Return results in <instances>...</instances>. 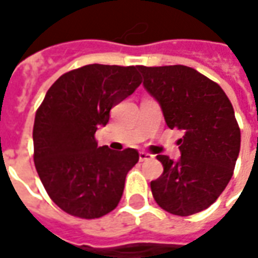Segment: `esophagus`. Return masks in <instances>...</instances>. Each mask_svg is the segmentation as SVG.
I'll use <instances>...</instances> for the list:
<instances>
[{
	"label": "esophagus",
	"instance_id": "34e87169",
	"mask_svg": "<svg viewBox=\"0 0 258 258\" xmlns=\"http://www.w3.org/2000/svg\"><path fill=\"white\" fill-rule=\"evenodd\" d=\"M153 159V155L148 153V152H141L140 153V160L141 162H145V160H151Z\"/></svg>",
	"mask_w": 258,
	"mask_h": 258
}]
</instances>
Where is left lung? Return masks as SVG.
Wrapping results in <instances>:
<instances>
[{"instance_id": "1", "label": "left lung", "mask_w": 258, "mask_h": 258, "mask_svg": "<svg viewBox=\"0 0 258 258\" xmlns=\"http://www.w3.org/2000/svg\"><path fill=\"white\" fill-rule=\"evenodd\" d=\"M168 128L184 131L181 157L159 155L163 174L151 182L156 203L174 216L206 210L225 189L240 149V130L220 85L188 66H138Z\"/></svg>"}]
</instances>
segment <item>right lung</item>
Instances as JSON below:
<instances>
[{"label": "right lung", "mask_w": 258, "mask_h": 258, "mask_svg": "<svg viewBox=\"0 0 258 258\" xmlns=\"http://www.w3.org/2000/svg\"><path fill=\"white\" fill-rule=\"evenodd\" d=\"M141 83L138 66L87 64L62 74L37 109L36 170L53 203L70 216L92 220L117 207L140 155L98 146L95 133Z\"/></svg>", "instance_id": "add662e5"}]
</instances>
